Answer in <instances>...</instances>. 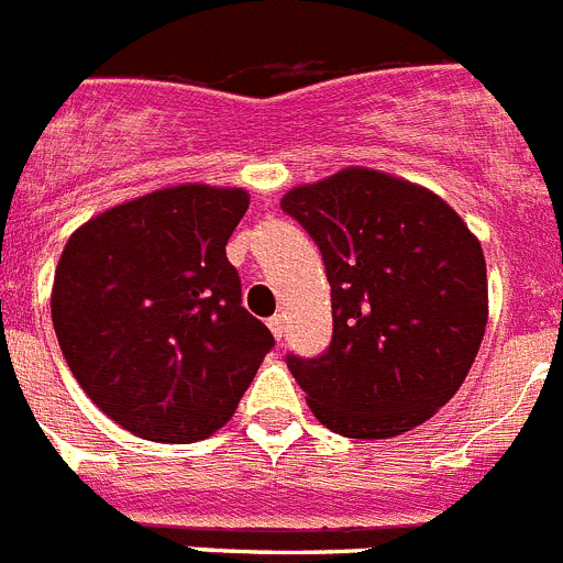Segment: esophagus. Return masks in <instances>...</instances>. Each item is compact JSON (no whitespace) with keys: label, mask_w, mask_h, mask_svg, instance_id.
I'll list each match as a JSON object with an SVG mask.
<instances>
[{"label":"esophagus","mask_w":563,"mask_h":563,"mask_svg":"<svg viewBox=\"0 0 563 563\" xmlns=\"http://www.w3.org/2000/svg\"><path fill=\"white\" fill-rule=\"evenodd\" d=\"M267 328H271V333L276 335V341L285 339V316H273V319L267 321Z\"/></svg>","instance_id":"34e87169"}]
</instances>
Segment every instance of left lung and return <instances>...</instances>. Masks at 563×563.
Masks as SVG:
<instances>
[{
    "label": "left lung",
    "instance_id": "obj_1",
    "mask_svg": "<svg viewBox=\"0 0 563 563\" xmlns=\"http://www.w3.org/2000/svg\"><path fill=\"white\" fill-rule=\"evenodd\" d=\"M319 244L333 341L287 355L307 405L347 439H390L455 396L487 328L482 244L444 199L367 167H347L282 199Z\"/></svg>",
    "mask_w": 563,
    "mask_h": 563
}]
</instances>
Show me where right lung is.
I'll return each mask as SVG.
<instances>
[{
	"label": "right lung",
	"instance_id": "add662e5",
	"mask_svg": "<svg viewBox=\"0 0 563 563\" xmlns=\"http://www.w3.org/2000/svg\"><path fill=\"white\" fill-rule=\"evenodd\" d=\"M247 205L239 187H165L99 213L62 250L51 316L67 367L139 439H208L276 344L224 253Z\"/></svg>",
	"mask_w": 563,
	"mask_h": 563
}]
</instances>
